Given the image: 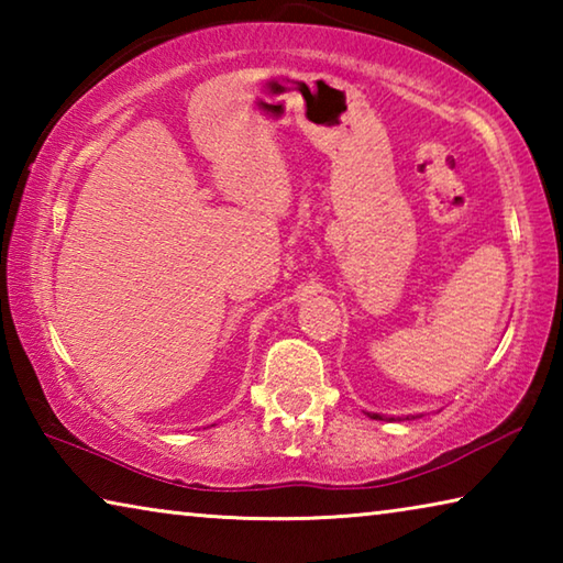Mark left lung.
<instances>
[{"label":"left lung","instance_id":"left-lung-1","mask_svg":"<svg viewBox=\"0 0 563 563\" xmlns=\"http://www.w3.org/2000/svg\"><path fill=\"white\" fill-rule=\"evenodd\" d=\"M369 417H373V419H385L383 415H369Z\"/></svg>","mask_w":563,"mask_h":563}]
</instances>
